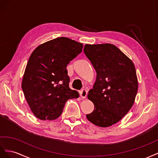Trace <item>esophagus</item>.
I'll list each match as a JSON object with an SVG mask.
<instances>
[{
    "instance_id": "34e87169",
    "label": "esophagus",
    "mask_w": 158,
    "mask_h": 158,
    "mask_svg": "<svg viewBox=\"0 0 158 158\" xmlns=\"http://www.w3.org/2000/svg\"><path fill=\"white\" fill-rule=\"evenodd\" d=\"M79 93H80V96L81 98H86L87 96V90H85V89L81 90Z\"/></svg>"
}]
</instances>
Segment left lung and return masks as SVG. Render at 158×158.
Wrapping results in <instances>:
<instances>
[{"label": "left lung", "mask_w": 158, "mask_h": 158, "mask_svg": "<svg viewBox=\"0 0 158 158\" xmlns=\"http://www.w3.org/2000/svg\"><path fill=\"white\" fill-rule=\"evenodd\" d=\"M83 51L97 72L96 81L88 94L94 109L86 116L98 127H110L123 118L134 104L138 86L135 67L110 44H86Z\"/></svg>", "instance_id": "left-lung-1"}]
</instances>
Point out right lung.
I'll use <instances>...</instances> for the list:
<instances>
[{
	"label": "right lung",
	"instance_id": "right-lung-1",
	"mask_svg": "<svg viewBox=\"0 0 158 158\" xmlns=\"http://www.w3.org/2000/svg\"><path fill=\"white\" fill-rule=\"evenodd\" d=\"M83 47L81 43L60 37L40 45L31 54L22 89L31 112L39 119H56L67 100L79 97L78 92L69 88L66 67Z\"/></svg>",
	"mask_w": 158,
	"mask_h": 158
}]
</instances>
